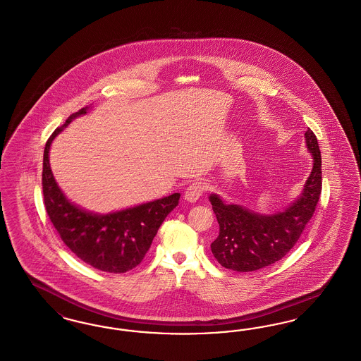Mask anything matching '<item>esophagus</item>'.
Segmentation results:
<instances>
[{"label": "esophagus", "instance_id": "esophagus-1", "mask_svg": "<svg viewBox=\"0 0 361 361\" xmlns=\"http://www.w3.org/2000/svg\"><path fill=\"white\" fill-rule=\"evenodd\" d=\"M202 192H204V185L202 183H193L185 189L184 199L189 202H197L202 197Z\"/></svg>", "mask_w": 361, "mask_h": 361}]
</instances>
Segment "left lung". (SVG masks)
<instances>
[{
    "mask_svg": "<svg viewBox=\"0 0 361 361\" xmlns=\"http://www.w3.org/2000/svg\"><path fill=\"white\" fill-rule=\"evenodd\" d=\"M305 140L313 157V169L301 196L282 212L260 215L238 204H226L217 195L209 202L219 223V236L211 250L217 262L233 271H255L282 259L298 242L319 200L321 152L310 129Z\"/></svg>",
    "mask_w": 361,
    "mask_h": 361,
    "instance_id": "obj_1",
    "label": "left lung"
}]
</instances>
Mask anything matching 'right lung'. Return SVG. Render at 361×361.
<instances>
[{"instance_id": "obj_1", "label": "right lung", "mask_w": 361, "mask_h": 361, "mask_svg": "<svg viewBox=\"0 0 361 361\" xmlns=\"http://www.w3.org/2000/svg\"><path fill=\"white\" fill-rule=\"evenodd\" d=\"M88 110L90 107L86 106L68 116L66 123L55 130L45 144L44 204L61 240L79 259L106 273H126L142 262L159 226L177 207L180 193L107 215L88 212L70 202L51 171L49 147L59 133L76 116L87 114Z\"/></svg>"}]
</instances>
